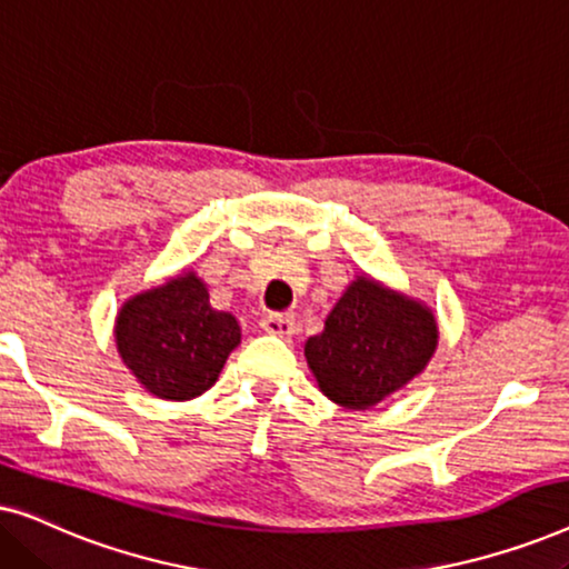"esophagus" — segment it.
Here are the masks:
<instances>
[{"label":"esophagus","instance_id":"obj_1","mask_svg":"<svg viewBox=\"0 0 569 569\" xmlns=\"http://www.w3.org/2000/svg\"><path fill=\"white\" fill-rule=\"evenodd\" d=\"M261 329L271 333V337H292L295 333V318L284 316V313H269L261 318Z\"/></svg>","mask_w":569,"mask_h":569}]
</instances>
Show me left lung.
Wrapping results in <instances>:
<instances>
[{
  "label": "left lung",
  "mask_w": 569,
  "mask_h": 569,
  "mask_svg": "<svg viewBox=\"0 0 569 569\" xmlns=\"http://www.w3.org/2000/svg\"><path fill=\"white\" fill-rule=\"evenodd\" d=\"M438 349V321L415 298L357 277L306 341L323 396L345 409H370L419 376Z\"/></svg>",
  "instance_id": "8db88e82"
}]
</instances>
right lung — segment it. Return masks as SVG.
Here are the masks:
<instances>
[{"instance_id":"obj_1","label":"right lung","mask_w":569,"mask_h":569,"mask_svg":"<svg viewBox=\"0 0 569 569\" xmlns=\"http://www.w3.org/2000/svg\"><path fill=\"white\" fill-rule=\"evenodd\" d=\"M238 345L236 316L209 306L207 284L193 271L134 295L116 318L123 365L147 391L168 401L209 391Z\"/></svg>"}]
</instances>
